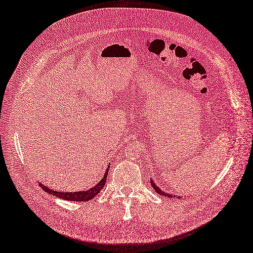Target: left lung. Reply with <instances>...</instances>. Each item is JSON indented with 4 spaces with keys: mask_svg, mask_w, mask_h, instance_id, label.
I'll return each instance as SVG.
<instances>
[{
    "mask_svg": "<svg viewBox=\"0 0 253 253\" xmlns=\"http://www.w3.org/2000/svg\"><path fill=\"white\" fill-rule=\"evenodd\" d=\"M151 185H152V187L153 188L155 189V191H156L157 193H159L160 196H163V197H167V198H175V196H173V194H168V193H166V192H164V191H161L160 190V188L159 187L154 183V180L153 179H151ZM177 198H179V196L177 197Z\"/></svg>",
    "mask_w": 253,
    "mask_h": 253,
    "instance_id": "left-lung-1",
    "label": "left lung"
}]
</instances>
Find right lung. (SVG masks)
<instances>
[{
    "label": "right lung",
    "mask_w": 253,
    "mask_h": 253,
    "mask_svg": "<svg viewBox=\"0 0 253 253\" xmlns=\"http://www.w3.org/2000/svg\"><path fill=\"white\" fill-rule=\"evenodd\" d=\"M109 166L106 170L105 175L100 179V182L98 184H96L92 188L85 190V191H74V192H61L59 190H54V189H51L49 187L42 185V183H40V186L42 188L47 191L50 194H53V196L63 199V200H67V201H78V202H86V201L92 200L93 198H95L97 194H98L101 189L103 188V186H105L106 182H107V176H108V172H109Z\"/></svg>",
    "instance_id": "obj_1"
}]
</instances>
